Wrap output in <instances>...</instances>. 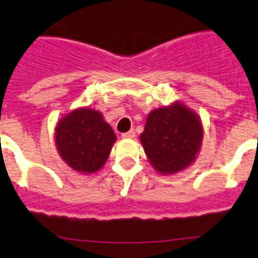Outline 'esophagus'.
I'll use <instances>...</instances> for the list:
<instances>
[{
  "mask_svg": "<svg viewBox=\"0 0 258 258\" xmlns=\"http://www.w3.org/2000/svg\"><path fill=\"white\" fill-rule=\"evenodd\" d=\"M135 136H136V134H135L134 130H130L128 132H124V134H122V137H123V139H134Z\"/></svg>",
  "mask_w": 258,
  "mask_h": 258,
  "instance_id": "obj_1",
  "label": "esophagus"
}]
</instances>
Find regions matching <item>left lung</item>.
<instances>
[{
  "mask_svg": "<svg viewBox=\"0 0 258 258\" xmlns=\"http://www.w3.org/2000/svg\"><path fill=\"white\" fill-rule=\"evenodd\" d=\"M140 140L156 171L175 174L190 166L201 151L203 124L196 112L174 102L147 114Z\"/></svg>",
  "mask_w": 258,
  "mask_h": 258,
  "instance_id": "8db88e82",
  "label": "left lung"
}]
</instances>
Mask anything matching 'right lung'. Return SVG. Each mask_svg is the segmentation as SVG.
<instances>
[{
  "mask_svg": "<svg viewBox=\"0 0 258 258\" xmlns=\"http://www.w3.org/2000/svg\"><path fill=\"white\" fill-rule=\"evenodd\" d=\"M116 140L101 112L89 107L69 112L55 127V145L60 157L82 174L101 170Z\"/></svg>",
  "mask_w": 258,
  "mask_h": 258,
  "instance_id": "right-lung-1",
  "label": "right lung"
}]
</instances>
